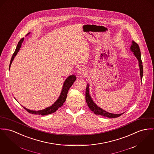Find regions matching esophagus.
Wrapping results in <instances>:
<instances>
[{"label":"esophagus","mask_w":154,"mask_h":154,"mask_svg":"<svg viewBox=\"0 0 154 154\" xmlns=\"http://www.w3.org/2000/svg\"><path fill=\"white\" fill-rule=\"evenodd\" d=\"M77 72L79 75H85L87 73V71L84 67H80L79 69Z\"/></svg>","instance_id":"34e87169"}]
</instances>
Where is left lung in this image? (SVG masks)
I'll list each match as a JSON object with an SVG mask.
<instances>
[{
  "mask_svg": "<svg viewBox=\"0 0 154 154\" xmlns=\"http://www.w3.org/2000/svg\"><path fill=\"white\" fill-rule=\"evenodd\" d=\"M130 50L131 52L133 53L134 56L138 60V65L140 67V77H141V80L142 81V76H143V66H142V62L141 60V51H140L139 46L134 41L132 42ZM89 87H90V85L88 83L87 84L86 91H85V101L89 108L96 115L102 116L108 118H117L124 113V112H122L121 114H113V113L108 112L104 110L103 109H102L101 108H100V106H98L94 102V101L93 100L90 95Z\"/></svg>",
  "mask_w": 154,
  "mask_h": 154,
  "instance_id": "obj_1",
  "label": "left lung"
}]
</instances>
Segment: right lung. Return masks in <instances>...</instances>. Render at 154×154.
Returning a JSON list of instances; mask_svg holds the SVG:
<instances>
[{"label":"right lung","mask_w":154,"mask_h":154,"mask_svg":"<svg viewBox=\"0 0 154 154\" xmlns=\"http://www.w3.org/2000/svg\"><path fill=\"white\" fill-rule=\"evenodd\" d=\"M30 33H29L28 34H27V35H29ZM24 38H22V39H20V40L19 42L16 50L12 56V59L11 60V63H10V65H9V70H10V67L11 66L12 64V61H13V60L14 59L15 56L17 55V53L19 52L20 48H21L22 44L23 42ZM76 80V76L74 74L71 75L70 76H69L65 80V82L63 83V85L62 87V90L61 91V93L59 97L58 98V99L54 103V104H53L51 106H48L45 109H42V110H38V111H34V110H30L29 109H27L26 108H25L24 106H22L24 108L28 111L29 113L33 114H37V115H42V116H46L48 114L53 113L54 112H56L60 107L62 106L63 105V103L65 102L66 98H67V93L68 91L69 90V88L72 86V85L73 84V83H74V82ZM16 100V98H15Z\"/></svg>","instance_id":"add662e5"}]
</instances>
